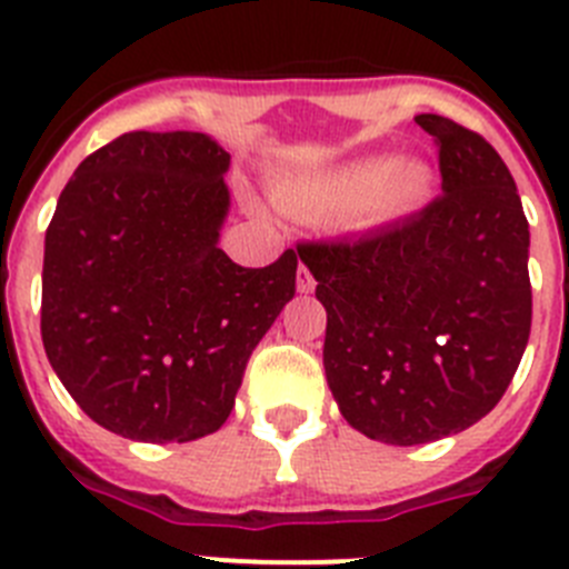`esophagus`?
Segmentation results:
<instances>
[{
  "label": "esophagus",
  "instance_id": "34e87169",
  "mask_svg": "<svg viewBox=\"0 0 569 569\" xmlns=\"http://www.w3.org/2000/svg\"><path fill=\"white\" fill-rule=\"evenodd\" d=\"M296 288H299V293H310V290L316 288L313 273H310V270L305 268V264H301L299 273H296Z\"/></svg>",
  "mask_w": 569,
  "mask_h": 569
}]
</instances>
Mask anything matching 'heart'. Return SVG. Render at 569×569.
<instances>
[{"label":"heart","mask_w":569,"mask_h":569,"mask_svg":"<svg viewBox=\"0 0 569 569\" xmlns=\"http://www.w3.org/2000/svg\"><path fill=\"white\" fill-rule=\"evenodd\" d=\"M273 193L290 213L345 216L350 228L379 230L421 213L436 193V176L421 159L379 153L281 179Z\"/></svg>","instance_id":"obj_1"}]
</instances>
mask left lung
Masks as SVG:
<instances>
[{
  "label": "left lung",
  "instance_id": "obj_1",
  "mask_svg": "<svg viewBox=\"0 0 569 569\" xmlns=\"http://www.w3.org/2000/svg\"><path fill=\"white\" fill-rule=\"evenodd\" d=\"M441 196L361 239L301 241L328 310L325 376L347 425L427 445L499 405L530 339L527 230L510 170L485 136L436 113Z\"/></svg>",
  "mask_w": 569,
  "mask_h": 569
}]
</instances>
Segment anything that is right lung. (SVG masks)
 Segmentation results:
<instances>
[{"mask_svg":"<svg viewBox=\"0 0 569 569\" xmlns=\"http://www.w3.org/2000/svg\"><path fill=\"white\" fill-rule=\"evenodd\" d=\"M228 168L210 136L133 130L90 153L59 196L44 233V353L110 433L156 445L216 433L293 299V250L241 268L219 248Z\"/></svg>","mask_w":569,"mask_h":569,"instance_id":"1","label":"right lung"}]
</instances>
